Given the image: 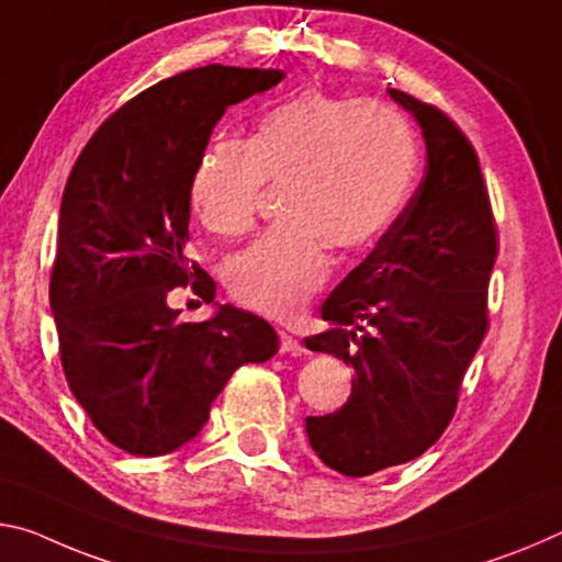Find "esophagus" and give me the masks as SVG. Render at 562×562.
<instances>
[{"label":"esophagus","instance_id":"obj_1","mask_svg":"<svg viewBox=\"0 0 562 562\" xmlns=\"http://www.w3.org/2000/svg\"><path fill=\"white\" fill-rule=\"evenodd\" d=\"M279 351L281 353L299 356V353L306 351V348H303V344L299 341V338H293L291 334H286V330H281V334H279Z\"/></svg>","mask_w":562,"mask_h":562}]
</instances>
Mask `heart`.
<instances>
[{
    "label": "heart",
    "instance_id": "heart-1",
    "mask_svg": "<svg viewBox=\"0 0 562 562\" xmlns=\"http://www.w3.org/2000/svg\"><path fill=\"white\" fill-rule=\"evenodd\" d=\"M416 156L413 128L393 106L303 89L266 109L246 146H206L189 206L209 232L236 236L254 224L263 181H286L289 221L236 254L226 283L244 308L293 318L326 286L328 244L358 251L385 232L408 196Z\"/></svg>",
    "mask_w": 562,
    "mask_h": 562
}]
</instances>
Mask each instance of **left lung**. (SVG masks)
Returning a JSON list of instances; mask_svg holds the SVG:
<instances>
[{"instance_id": "8db88e82", "label": "left lung", "mask_w": 562, "mask_h": 562, "mask_svg": "<svg viewBox=\"0 0 562 562\" xmlns=\"http://www.w3.org/2000/svg\"><path fill=\"white\" fill-rule=\"evenodd\" d=\"M426 142V171L373 251L321 308L330 328L311 351L353 368L336 413L308 416L316 456L361 477L408 463L453 418L461 381L488 328V281L498 254L477 154L440 109L389 89Z\"/></svg>"}]
</instances>
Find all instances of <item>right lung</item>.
Returning <instances> with one entry per match:
<instances>
[{
	"instance_id": "add662e5",
	"label": "right lung",
	"mask_w": 562,
	"mask_h": 562,
	"mask_svg": "<svg viewBox=\"0 0 562 562\" xmlns=\"http://www.w3.org/2000/svg\"><path fill=\"white\" fill-rule=\"evenodd\" d=\"M283 77L211 64L164 79L109 116L69 173L49 283L61 366L99 434L126 453L189 443L236 368L279 351L269 321L214 301V279L183 248L189 181L218 119ZM187 282L217 306L201 325L168 306Z\"/></svg>"
}]
</instances>
